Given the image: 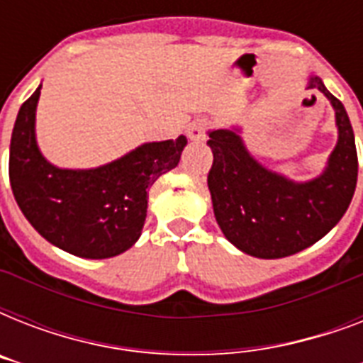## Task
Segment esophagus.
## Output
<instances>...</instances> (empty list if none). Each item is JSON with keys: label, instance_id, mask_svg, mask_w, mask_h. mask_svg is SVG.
Returning a JSON list of instances; mask_svg holds the SVG:
<instances>
[{"label": "esophagus", "instance_id": "34e87169", "mask_svg": "<svg viewBox=\"0 0 363 363\" xmlns=\"http://www.w3.org/2000/svg\"><path fill=\"white\" fill-rule=\"evenodd\" d=\"M207 128H209V122L207 121H194L192 124H188L186 133L192 141H203Z\"/></svg>", "mask_w": 363, "mask_h": 363}]
</instances>
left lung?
Returning <instances> with one entry per match:
<instances>
[{
    "label": "left lung",
    "mask_w": 363,
    "mask_h": 363,
    "mask_svg": "<svg viewBox=\"0 0 363 363\" xmlns=\"http://www.w3.org/2000/svg\"><path fill=\"white\" fill-rule=\"evenodd\" d=\"M307 88L330 99L339 130L326 169L313 181L294 182L265 169L238 131H209L207 184L216 222L228 241L256 258H284L315 245L343 218L354 196L358 154L349 115L318 77H311Z\"/></svg>",
    "instance_id": "obj_1"
}]
</instances>
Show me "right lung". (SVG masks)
Listing matches in <instances>:
<instances>
[{
    "mask_svg": "<svg viewBox=\"0 0 363 363\" xmlns=\"http://www.w3.org/2000/svg\"><path fill=\"white\" fill-rule=\"evenodd\" d=\"M39 96L41 86L22 104L11 135L9 179L20 211L65 252L92 259L122 254L141 235L148 188L177 167L186 137L145 143L96 169H60L37 147Z\"/></svg>",
    "mask_w": 363,
    "mask_h": 363,
    "instance_id": "obj_1",
    "label": "right lung"
}]
</instances>
